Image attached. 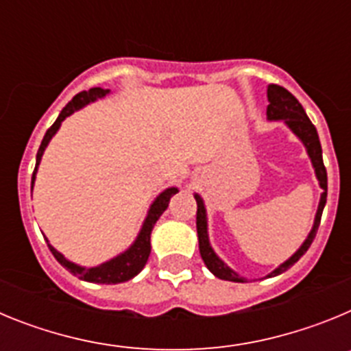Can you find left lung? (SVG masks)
Segmentation results:
<instances>
[{
	"mask_svg": "<svg viewBox=\"0 0 351 351\" xmlns=\"http://www.w3.org/2000/svg\"><path fill=\"white\" fill-rule=\"evenodd\" d=\"M267 119L269 121H283L285 125L291 130V133L299 138L300 142L306 147V153H308L309 160H311V165L315 169V176L318 179V184L324 190V193L320 195V204H318V209L315 214V223H313L311 232L308 234L306 241L300 244L299 250L293 253L288 260H285L281 265L274 269L271 274H267V278H274V276L283 274L285 271L293 265L300 256L309 250L313 239H315L316 230L320 226L322 213H324L325 202H327V170L324 165V158H322V145L320 138H318V132H316L315 125L309 121L308 114L302 108V105L299 104L295 96L291 95L288 89L281 88V86H276V84H269L267 88ZM195 200H197V234H198V250H200V256H202L206 267L213 272L216 278L225 281H234V283H246V278H241L234 269H230L219 258L216 253H214L213 246L209 243V232H207V210L206 204H204L202 197L198 193H195Z\"/></svg>",
	"mask_w": 351,
	"mask_h": 351,
	"instance_id": "obj_1",
	"label": "left lung"
}]
</instances>
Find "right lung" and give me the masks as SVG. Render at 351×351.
Segmentation results:
<instances>
[{
	"instance_id": "right-lung-1",
	"label": "right lung",
	"mask_w": 351,
	"mask_h": 351,
	"mask_svg": "<svg viewBox=\"0 0 351 351\" xmlns=\"http://www.w3.org/2000/svg\"><path fill=\"white\" fill-rule=\"evenodd\" d=\"M108 93H110V89L93 88L89 89V91L79 93V95L73 96V100L68 101V105L61 110L58 119H56V123L47 130L42 144H40L38 153H36L35 172H33V178H31V191H33V184H35V179H36V170H38L40 161H42L43 151H45V147L49 145L51 138L58 133L61 123H63L68 116H71L73 112H77V110H80L82 107H86V105L93 104V101L96 100H100V98H105ZM178 191L179 190L176 188V186H170V188L161 191V193L154 198V202L151 204V207H149L147 216H145L144 223H142L141 226V232H138L137 239L130 244L128 250H125L123 253L114 256V258L107 260V262L100 263V265H96V267H82V265H77V263L70 262V260L64 258V255H61L60 251L56 250L54 246H51L49 239H45V241H47L49 250L52 251L54 258L58 260V262H60L66 271H70L71 274L77 276L79 280L89 281V283H101V285L125 283V281L135 278V276L144 269L145 263H147L149 255H151V232H153L154 225H156V221L160 219L161 214L165 213V209L169 207L170 198L178 193Z\"/></svg>"
}]
</instances>
